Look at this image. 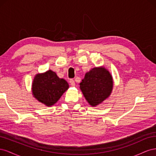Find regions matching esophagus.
<instances>
[{
  "mask_svg": "<svg viewBox=\"0 0 156 156\" xmlns=\"http://www.w3.org/2000/svg\"><path fill=\"white\" fill-rule=\"evenodd\" d=\"M69 83L71 84V86H72V87L75 86V83L74 81V80H73V79H70L69 80Z\"/></svg>",
  "mask_w": 156,
  "mask_h": 156,
  "instance_id": "esophagus-1",
  "label": "esophagus"
}]
</instances>
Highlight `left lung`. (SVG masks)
I'll list each match as a JSON object with an SVG mask.
<instances>
[{
	"instance_id": "obj_1",
	"label": "left lung",
	"mask_w": 156,
	"mask_h": 156,
	"mask_svg": "<svg viewBox=\"0 0 156 156\" xmlns=\"http://www.w3.org/2000/svg\"><path fill=\"white\" fill-rule=\"evenodd\" d=\"M79 84L89 105L95 107L110 96L113 79L109 71L104 66L95 67L86 73Z\"/></svg>"
}]
</instances>
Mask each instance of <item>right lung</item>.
Listing matches in <instances>:
<instances>
[{
	"label": "right lung",
	"instance_id": "1",
	"mask_svg": "<svg viewBox=\"0 0 156 156\" xmlns=\"http://www.w3.org/2000/svg\"><path fill=\"white\" fill-rule=\"evenodd\" d=\"M68 88L66 81L59 78L55 72L49 69L35 75L32 84V93L39 102L51 107L58 101Z\"/></svg>",
	"mask_w": 156,
	"mask_h": 156
}]
</instances>
